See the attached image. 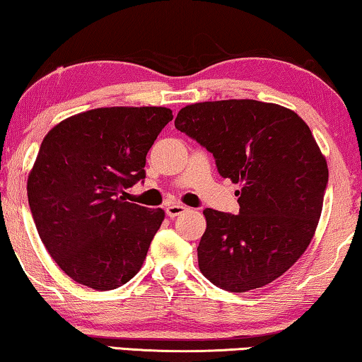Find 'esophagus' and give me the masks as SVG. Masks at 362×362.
Wrapping results in <instances>:
<instances>
[{
	"instance_id": "obj_1",
	"label": "esophagus",
	"mask_w": 362,
	"mask_h": 362,
	"mask_svg": "<svg viewBox=\"0 0 362 362\" xmlns=\"http://www.w3.org/2000/svg\"><path fill=\"white\" fill-rule=\"evenodd\" d=\"M186 211V207L182 206V204H168V206L165 207V212H166V216L168 217H177L180 216V214H182Z\"/></svg>"
}]
</instances>
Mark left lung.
Returning <instances> with one entry per match:
<instances>
[{
	"label": "left lung",
	"instance_id": "left-lung-1",
	"mask_svg": "<svg viewBox=\"0 0 362 362\" xmlns=\"http://www.w3.org/2000/svg\"><path fill=\"white\" fill-rule=\"evenodd\" d=\"M175 127L216 160L218 175L242 189L240 212L206 209L199 269L214 286L248 292L284 274L303 255L320 218L327 161L294 111L255 99L197 103Z\"/></svg>",
	"mask_w": 362,
	"mask_h": 362
}]
</instances>
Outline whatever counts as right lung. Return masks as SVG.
<instances>
[{
	"label": "right lung",
	"mask_w": 362,
	"mask_h": 362,
	"mask_svg": "<svg viewBox=\"0 0 362 362\" xmlns=\"http://www.w3.org/2000/svg\"><path fill=\"white\" fill-rule=\"evenodd\" d=\"M170 120L166 107H99L45 135L29 207L42 243L78 284L117 289L142 268L165 212L120 194L145 180L146 153Z\"/></svg>",
	"instance_id": "obj_1"
}]
</instances>
